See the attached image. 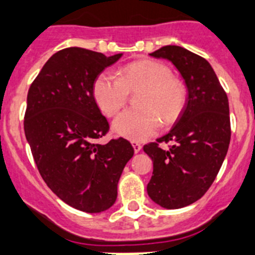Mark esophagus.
<instances>
[{
  "label": "esophagus",
  "mask_w": 255,
  "mask_h": 255,
  "mask_svg": "<svg viewBox=\"0 0 255 255\" xmlns=\"http://www.w3.org/2000/svg\"><path fill=\"white\" fill-rule=\"evenodd\" d=\"M131 145H132V148H134L135 153H139V151L141 150V144H140L139 141H136V140H132Z\"/></svg>",
  "instance_id": "esophagus-1"
}]
</instances>
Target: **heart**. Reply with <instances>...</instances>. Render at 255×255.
<instances>
[{
	"instance_id": "obj_1",
	"label": "heart",
	"mask_w": 255,
	"mask_h": 255,
	"mask_svg": "<svg viewBox=\"0 0 255 255\" xmlns=\"http://www.w3.org/2000/svg\"><path fill=\"white\" fill-rule=\"evenodd\" d=\"M139 91L135 109L124 111L114 121L116 134L130 140H144L165 125L174 123L187 102L186 83L173 76L164 63L136 60L118 74L102 72L93 83V97L105 115L112 118L128 104L130 93Z\"/></svg>"
}]
</instances>
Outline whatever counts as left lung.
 Masks as SVG:
<instances>
[{
  "instance_id": "1",
  "label": "left lung",
  "mask_w": 255,
  "mask_h": 255,
  "mask_svg": "<svg viewBox=\"0 0 255 255\" xmlns=\"http://www.w3.org/2000/svg\"><path fill=\"white\" fill-rule=\"evenodd\" d=\"M150 55L173 63L188 90L176 126L143 148L153 160L149 197L164 209H181L207 192L225 159L231 136L228 96L210 63L192 51L165 45ZM162 142L172 145L164 149Z\"/></svg>"
}]
</instances>
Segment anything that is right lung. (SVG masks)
I'll use <instances>...</instances> for the list:
<instances>
[{
	"label": "right lung",
	"instance_id": "add662e5",
	"mask_svg": "<svg viewBox=\"0 0 255 255\" xmlns=\"http://www.w3.org/2000/svg\"><path fill=\"white\" fill-rule=\"evenodd\" d=\"M121 54L106 57L83 48L57 51L27 93L24 129L39 173L58 197L81 211L110 209L134 149L126 139H97L109 132L93 97V83Z\"/></svg>",
	"mask_w": 255,
	"mask_h": 255
}]
</instances>
